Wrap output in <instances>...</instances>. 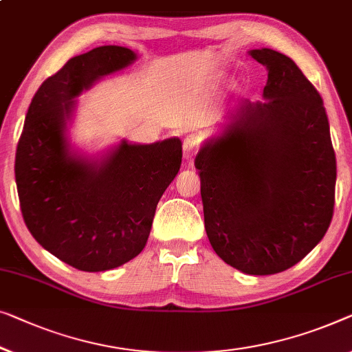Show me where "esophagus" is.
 Listing matches in <instances>:
<instances>
[{
    "instance_id": "esophagus-1",
    "label": "esophagus",
    "mask_w": 352,
    "mask_h": 352,
    "mask_svg": "<svg viewBox=\"0 0 352 352\" xmlns=\"http://www.w3.org/2000/svg\"><path fill=\"white\" fill-rule=\"evenodd\" d=\"M200 149V138L197 135H188L182 144V151H184V159L190 160L193 155Z\"/></svg>"
}]
</instances>
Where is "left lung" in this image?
<instances>
[{"mask_svg": "<svg viewBox=\"0 0 352 352\" xmlns=\"http://www.w3.org/2000/svg\"><path fill=\"white\" fill-rule=\"evenodd\" d=\"M263 101L244 100L195 157L206 235L223 262L246 274L298 263L333 216L337 160L322 98L292 60L273 49Z\"/></svg>", "mask_w": 352, "mask_h": 352, "instance_id": "8db88e82", "label": "left lung"}]
</instances>
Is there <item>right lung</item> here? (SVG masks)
<instances>
[{
    "instance_id": "obj_1",
    "label": "right lung",
    "mask_w": 352,
    "mask_h": 352,
    "mask_svg": "<svg viewBox=\"0 0 352 352\" xmlns=\"http://www.w3.org/2000/svg\"><path fill=\"white\" fill-rule=\"evenodd\" d=\"M136 58L131 49L101 45L68 60L34 94L17 144L23 221L45 251L80 272H106L138 256L157 203L181 168L179 138L122 140L96 157L71 144L76 98Z\"/></svg>"
}]
</instances>
